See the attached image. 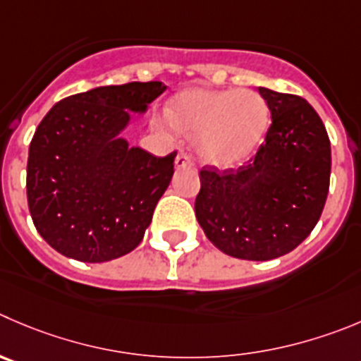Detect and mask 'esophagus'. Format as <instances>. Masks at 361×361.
I'll return each instance as SVG.
<instances>
[{
    "label": "esophagus",
    "mask_w": 361,
    "mask_h": 361,
    "mask_svg": "<svg viewBox=\"0 0 361 361\" xmlns=\"http://www.w3.org/2000/svg\"><path fill=\"white\" fill-rule=\"evenodd\" d=\"M191 157L188 156L186 152H178V156L175 157V166L178 168V170H183V168H190L191 166Z\"/></svg>",
    "instance_id": "obj_1"
}]
</instances>
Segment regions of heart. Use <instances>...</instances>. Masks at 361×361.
Segmentation results:
<instances>
[{"mask_svg":"<svg viewBox=\"0 0 361 361\" xmlns=\"http://www.w3.org/2000/svg\"><path fill=\"white\" fill-rule=\"evenodd\" d=\"M164 115L175 133L195 136L202 159L216 166L245 161L267 126L266 102L252 90L188 88L170 99Z\"/></svg>","mask_w":361,"mask_h":361,"instance_id":"b5f03b06","label":"heart"}]
</instances>
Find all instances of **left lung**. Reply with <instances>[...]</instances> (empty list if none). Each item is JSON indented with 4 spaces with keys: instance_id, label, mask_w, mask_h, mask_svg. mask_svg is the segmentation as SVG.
<instances>
[{
    "instance_id": "8db88e82",
    "label": "left lung",
    "mask_w": 361,
    "mask_h": 361,
    "mask_svg": "<svg viewBox=\"0 0 361 361\" xmlns=\"http://www.w3.org/2000/svg\"><path fill=\"white\" fill-rule=\"evenodd\" d=\"M271 111L266 142L238 170H200L195 214L209 241L245 260L293 252L317 225L331 171L321 116L300 95L259 88Z\"/></svg>"
}]
</instances>
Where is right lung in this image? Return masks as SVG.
Masks as SVG:
<instances>
[{
	"label": "right lung",
	"mask_w": 361,
	"mask_h": 361,
	"mask_svg": "<svg viewBox=\"0 0 361 361\" xmlns=\"http://www.w3.org/2000/svg\"><path fill=\"white\" fill-rule=\"evenodd\" d=\"M161 81L115 85L56 102L30 143L26 193L33 225L58 253L108 262L133 252L173 175L177 152L156 157L120 138Z\"/></svg>",
	"instance_id": "obj_1"
}]
</instances>
